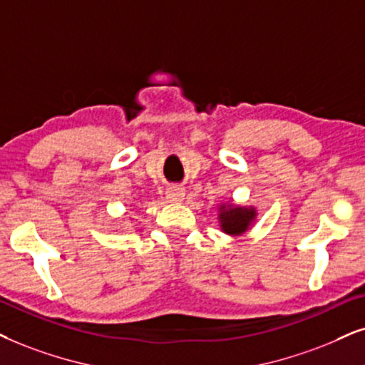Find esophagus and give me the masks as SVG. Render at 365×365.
<instances>
[{"label": "esophagus", "mask_w": 365, "mask_h": 365, "mask_svg": "<svg viewBox=\"0 0 365 365\" xmlns=\"http://www.w3.org/2000/svg\"><path fill=\"white\" fill-rule=\"evenodd\" d=\"M183 197H185V190L180 187H172L167 190V198L172 202H182Z\"/></svg>", "instance_id": "esophagus-1"}]
</instances>
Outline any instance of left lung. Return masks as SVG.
Returning a JSON list of instances; mask_svg holds the SVG:
<instances>
[{
  "label": "left lung",
  "mask_w": 365,
  "mask_h": 365,
  "mask_svg": "<svg viewBox=\"0 0 365 365\" xmlns=\"http://www.w3.org/2000/svg\"><path fill=\"white\" fill-rule=\"evenodd\" d=\"M255 209H244V207H229V209H225V207H222V212L219 215L220 227L225 234L236 236V234L246 232L249 224L255 220Z\"/></svg>",
  "instance_id": "1"
}]
</instances>
